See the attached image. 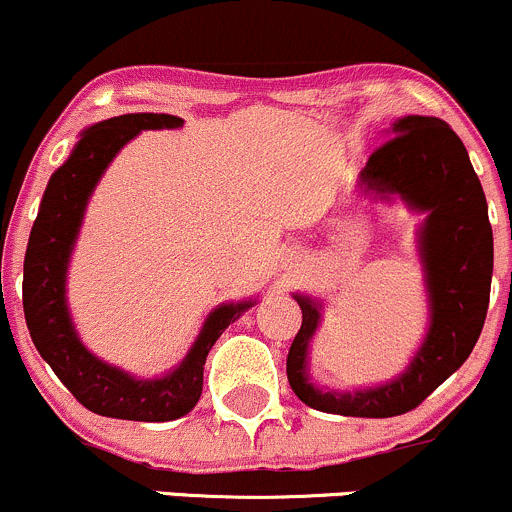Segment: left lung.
<instances>
[{"instance_id": "obj_1", "label": "left lung", "mask_w": 512, "mask_h": 512, "mask_svg": "<svg viewBox=\"0 0 512 512\" xmlns=\"http://www.w3.org/2000/svg\"><path fill=\"white\" fill-rule=\"evenodd\" d=\"M387 137L360 171L358 188L375 203L397 198L424 215L417 252L429 326L407 368L390 383L333 390L311 383L309 375V348L324 299L292 294L301 306V328L287 355L289 385L304 405L343 417L380 419L414 410L469 358L491 297L493 230L464 142L444 120L422 115L395 120Z\"/></svg>"}]
</instances>
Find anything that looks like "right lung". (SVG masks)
<instances>
[{"label": "right lung", "instance_id": "add662e5", "mask_svg": "<svg viewBox=\"0 0 512 512\" xmlns=\"http://www.w3.org/2000/svg\"><path fill=\"white\" fill-rule=\"evenodd\" d=\"M184 120L134 112L102 120L80 132L71 157L48 179L24 257V316L31 341L75 400L102 417L171 422L196 407L203 392L208 351L257 299L225 301L203 321L201 333L176 368L159 378H137L90 353L75 331L66 297L68 265L85 208L112 159L142 129H179Z\"/></svg>", "mask_w": 512, "mask_h": 512}]
</instances>
